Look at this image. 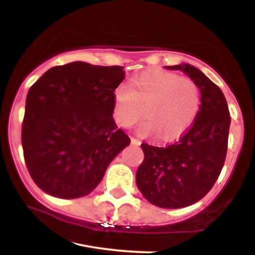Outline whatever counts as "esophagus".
I'll return each instance as SVG.
<instances>
[{
  "instance_id": "obj_1",
  "label": "esophagus",
  "mask_w": 255,
  "mask_h": 255,
  "mask_svg": "<svg viewBox=\"0 0 255 255\" xmlns=\"http://www.w3.org/2000/svg\"><path fill=\"white\" fill-rule=\"evenodd\" d=\"M130 141H131V144H133V145H140V144H141V141H140L139 139H136V137H131Z\"/></svg>"
}]
</instances>
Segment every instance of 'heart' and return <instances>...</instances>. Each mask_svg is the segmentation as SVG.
Listing matches in <instances>:
<instances>
[{
    "instance_id": "b5f03b06",
    "label": "heart",
    "mask_w": 255,
    "mask_h": 255,
    "mask_svg": "<svg viewBox=\"0 0 255 255\" xmlns=\"http://www.w3.org/2000/svg\"><path fill=\"white\" fill-rule=\"evenodd\" d=\"M200 89L194 80L164 71L146 72L114 91L116 122L130 128L146 114L141 135L170 141L188 130L200 109Z\"/></svg>"
}]
</instances>
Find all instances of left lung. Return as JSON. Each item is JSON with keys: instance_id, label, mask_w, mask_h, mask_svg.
<instances>
[{"instance_id": "obj_1", "label": "left lung", "mask_w": 255, "mask_h": 255, "mask_svg": "<svg viewBox=\"0 0 255 255\" xmlns=\"http://www.w3.org/2000/svg\"><path fill=\"white\" fill-rule=\"evenodd\" d=\"M180 69L198 84L201 104L191 127L174 144H141L144 160L136 171V186L148 203L181 209L207 194L223 169L228 150L230 115L221 89L191 64Z\"/></svg>"}]
</instances>
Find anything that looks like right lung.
<instances>
[{"label":"right lung","instance_id":"obj_1","mask_svg":"<svg viewBox=\"0 0 255 255\" xmlns=\"http://www.w3.org/2000/svg\"><path fill=\"white\" fill-rule=\"evenodd\" d=\"M121 66L86 62L52 67L30 87L21 141L34 183L52 197L90 194L111 160L130 144L113 118Z\"/></svg>","mask_w":255,"mask_h":255}]
</instances>
